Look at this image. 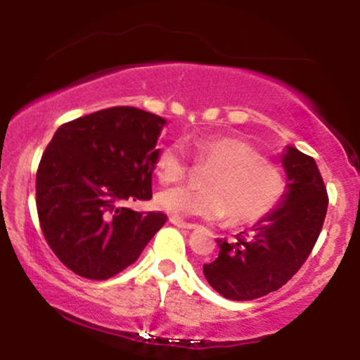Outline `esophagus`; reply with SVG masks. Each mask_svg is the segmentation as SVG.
<instances>
[{"instance_id": "1", "label": "esophagus", "mask_w": 360, "mask_h": 360, "mask_svg": "<svg viewBox=\"0 0 360 360\" xmlns=\"http://www.w3.org/2000/svg\"><path fill=\"white\" fill-rule=\"evenodd\" d=\"M169 221L174 226H179V228H184V229H195L196 228L195 223H186V221L176 218V216H170Z\"/></svg>"}]
</instances>
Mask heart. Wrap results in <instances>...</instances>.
<instances>
[{"label": "heart", "instance_id": "heart-1", "mask_svg": "<svg viewBox=\"0 0 360 360\" xmlns=\"http://www.w3.org/2000/svg\"><path fill=\"white\" fill-rule=\"evenodd\" d=\"M196 164L211 169L203 190L188 186L162 190L155 195L157 210L176 218L219 219L229 224L259 223L277 208L287 191L283 170L265 159L252 144L233 136L200 137L193 142ZM191 164L180 142L162 147L155 159L160 184H175L190 174Z\"/></svg>", "mask_w": 360, "mask_h": 360}]
</instances>
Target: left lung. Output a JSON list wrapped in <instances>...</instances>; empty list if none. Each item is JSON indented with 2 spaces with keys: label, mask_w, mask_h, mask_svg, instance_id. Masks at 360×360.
Listing matches in <instances>:
<instances>
[{
  "label": "left lung",
  "mask_w": 360,
  "mask_h": 360,
  "mask_svg": "<svg viewBox=\"0 0 360 360\" xmlns=\"http://www.w3.org/2000/svg\"><path fill=\"white\" fill-rule=\"evenodd\" d=\"M283 165L288 191L282 205L234 240L216 239L219 255L203 265L208 283L224 298L245 302L278 290L302 269L319 238L329 198L316 162L288 147Z\"/></svg>",
  "instance_id": "left-lung-1"
}]
</instances>
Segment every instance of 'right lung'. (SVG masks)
Listing matches in <instances>:
<instances>
[{
	"instance_id": "obj_1",
	"label": "right lung",
	"mask_w": 360,
	"mask_h": 360,
	"mask_svg": "<svg viewBox=\"0 0 360 360\" xmlns=\"http://www.w3.org/2000/svg\"><path fill=\"white\" fill-rule=\"evenodd\" d=\"M167 121L112 106L63 122L36 175L39 224L58 260L83 278L106 280L129 267L167 221L126 200L152 198L157 139Z\"/></svg>"
}]
</instances>
